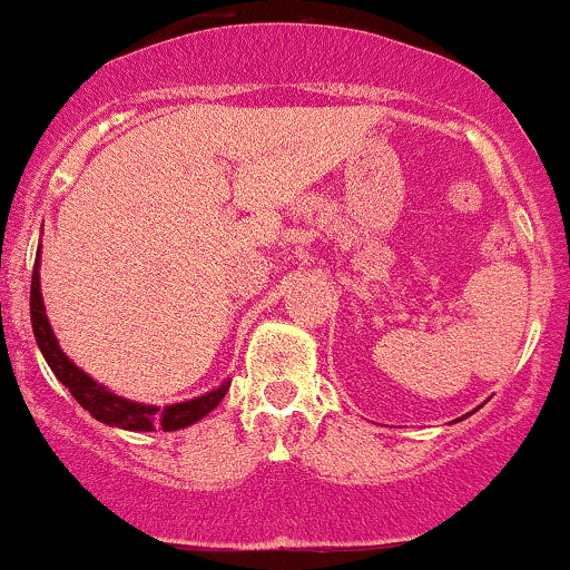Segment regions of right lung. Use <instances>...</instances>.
I'll return each mask as SVG.
<instances>
[{"label": "right lung", "instance_id": "add662e5", "mask_svg": "<svg viewBox=\"0 0 570 570\" xmlns=\"http://www.w3.org/2000/svg\"><path fill=\"white\" fill-rule=\"evenodd\" d=\"M31 324H33V337H37L39 351H42L45 361L50 363L52 374L68 387V393L79 401L81 409H87L95 420L102 424H111V428L121 430H135V433H148V430L159 428L167 430H180L188 428L207 416L212 409L223 401L228 393L230 382L219 385L212 393L194 397V401L173 403V406H142V403H132L127 397H119L108 393L106 387H100L92 376H87L79 366H73L68 361V355L58 347L50 321H47L45 305H42V292H39V255L33 263V276H31Z\"/></svg>", "mask_w": 570, "mask_h": 570}]
</instances>
